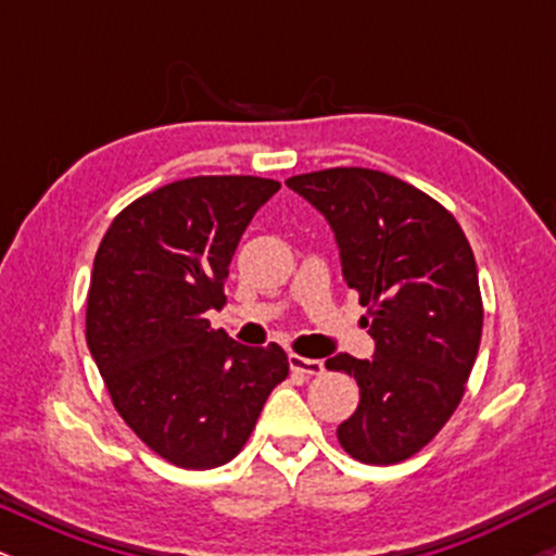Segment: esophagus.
<instances>
[{
    "label": "esophagus",
    "instance_id": "34e87169",
    "mask_svg": "<svg viewBox=\"0 0 556 556\" xmlns=\"http://www.w3.org/2000/svg\"><path fill=\"white\" fill-rule=\"evenodd\" d=\"M290 368L305 376H321L324 374V361L316 358H303V355H290Z\"/></svg>",
    "mask_w": 556,
    "mask_h": 556
}]
</instances>
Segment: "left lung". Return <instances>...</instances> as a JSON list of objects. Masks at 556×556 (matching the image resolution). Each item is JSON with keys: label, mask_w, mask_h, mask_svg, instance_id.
I'll return each instance as SVG.
<instances>
[{"label": "left lung", "mask_w": 556, "mask_h": 556, "mask_svg": "<svg viewBox=\"0 0 556 556\" xmlns=\"http://www.w3.org/2000/svg\"><path fill=\"white\" fill-rule=\"evenodd\" d=\"M287 188L329 222L342 277L368 308L361 321L376 342L371 361H327L361 387L337 439L361 463L407 460L460 405L481 344L470 242L442 203L387 172L334 167L290 177Z\"/></svg>", "instance_id": "left-lung-1"}]
</instances>
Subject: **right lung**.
<instances>
[{
	"instance_id": "obj_1",
	"label": "right lung",
	"mask_w": 556,
	"mask_h": 556,
	"mask_svg": "<svg viewBox=\"0 0 556 556\" xmlns=\"http://www.w3.org/2000/svg\"><path fill=\"white\" fill-rule=\"evenodd\" d=\"M279 190L251 175L188 177L114 216L93 258L86 342L123 420L159 457L206 470L232 460L290 363L245 348L206 314L253 214Z\"/></svg>"
}]
</instances>
